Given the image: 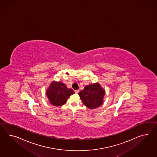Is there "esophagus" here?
I'll return each mask as SVG.
<instances>
[{
    "instance_id": "1",
    "label": "esophagus",
    "mask_w": 157,
    "mask_h": 157,
    "mask_svg": "<svg viewBox=\"0 0 157 157\" xmlns=\"http://www.w3.org/2000/svg\"><path fill=\"white\" fill-rule=\"evenodd\" d=\"M79 92V90H75V92L76 93V94H78Z\"/></svg>"
}]
</instances>
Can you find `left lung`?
<instances>
[{"label": "left lung", "instance_id": "left-lung-1", "mask_svg": "<svg viewBox=\"0 0 157 157\" xmlns=\"http://www.w3.org/2000/svg\"><path fill=\"white\" fill-rule=\"evenodd\" d=\"M78 94L86 107L95 109L103 103L105 90L99 83H95L86 86Z\"/></svg>", "mask_w": 157, "mask_h": 157}]
</instances>
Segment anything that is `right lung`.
<instances>
[{"instance_id":"obj_1","label":"right lung","mask_w":157,"mask_h":157,"mask_svg":"<svg viewBox=\"0 0 157 157\" xmlns=\"http://www.w3.org/2000/svg\"><path fill=\"white\" fill-rule=\"evenodd\" d=\"M75 92L72 89L67 88L61 82H53L46 91V95L50 103L56 107L63 105L69 97Z\"/></svg>"}]
</instances>
